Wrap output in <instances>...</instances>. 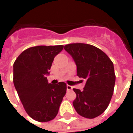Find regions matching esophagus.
Masks as SVG:
<instances>
[{"label": "esophagus", "instance_id": "esophagus-1", "mask_svg": "<svg viewBox=\"0 0 133 133\" xmlns=\"http://www.w3.org/2000/svg\"><path fill=\"white\" fill-rule=\"evenodd\" d=\"M72 89V87L69 85H67V90H71Z\"/></svg>", "mask_w": 133, "mask_h": 133}]
</instances>
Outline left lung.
Masks as SVG:
<instances>
[{"label": "left lung", "instance_id": "left-lung-1", "mask_svg": "<svg viewBox=\"0 0 133 133\" xmlns=\"http://www.w3.org/2000/svg\"><path fill=\"white\" fill-rule=\"evenodd\" d=\"M64 49L75 61L78 76L86 80L83 90L73 88L76 98L72 105L83 117H98L107 109L113 94V63L105 52L92 45L70 43Z\"/></svg>", "mask_w": 133, "mask_h": 133}]
</instances>
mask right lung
Listing matches in <instances>:
<instances>
[{"label":"right lung","instance_id":"1","mask_svg":"<svg viewBox=\"0 0 133 133\" xmlns=\"http://www.w3.org/2000/svg\"><path fill=\"white\" fill-rule=\"evenodd\" d=\"M63 45H39L28 48L13 64V83L28 115L38 122L54 119L67 86L63 82L48 83L52 61Z\"/></svg>","mask_w":133,"mask_h":133}]
</instances>
